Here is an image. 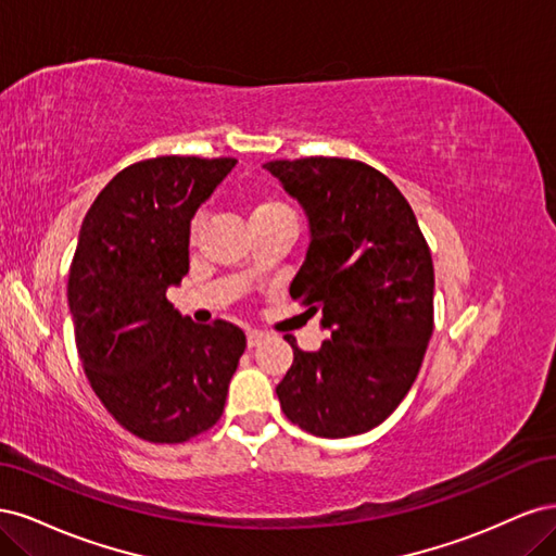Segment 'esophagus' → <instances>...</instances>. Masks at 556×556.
Returning a JSON list of instances; mask_svg holds the SVG:
<instances>
[{
  "label": "esophagus",
  "mask_w": 556,
  "mask_h": 556,
  "mask_svg": "<svg viewBox=\"0 0 556 556\" xmlns=\"http://www.w3.org/2000/svg\"><path fill=\"white\" fill-rule=\"evenodd\" d=\"M245 339H248V348H257V345L266 339V333H262V331H257V329H250V331L245 333Z\"/></svg>",
  "instance_id": "1"
}]
</instances>
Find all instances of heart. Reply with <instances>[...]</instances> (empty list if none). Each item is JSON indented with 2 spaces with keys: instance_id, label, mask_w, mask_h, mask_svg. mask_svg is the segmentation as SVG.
<instances>
[{
  "instance_id": "obj_1",
  "label": "heart",
  "mask_w": 556,
  "mask_h": 556,
  "mask_svg": "<svg viewBox=\"0 0 556 556\" xmlns=\"http://www.w3.org/2000/svg\"><path fill=\"white\" fill-rule=\"evenodd\" d=\"M278 213H290L285 208L280 201H260L250 208V220H255V217H264V215H278Z\"/></svg>"
}]
</instances>
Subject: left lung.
<instances>
[{"mask_svg": "<svg viewBox=\"0 0 556 556\" xmlns=\"http://www.w3.org/2000/svg\"><path fill=\"white\" fill-rule=\"evenodd\" d=\"M308 220L290 294L331 339L294 350L276 387L294 425L323 439L371 431L413 387L433 331V264L410 204L374 166L341 157L274 160Z\"/></svg>", "mask_w": 556, "mask_h": 556, "instance_id": "obj_1", "label": "left lung"}]
</instances>
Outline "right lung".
I'll list each match as a JSON object with an SVG mask.
<instances>
[{
  "label": "right lung",
  "mask_w": 556,
  "mask_h": 556,
  "mask_svg": "<svg viewBox=\"0 0 556 556\" xmlns=\"http://www.w3.org/2000/svg\"><path fill=\"white\" fill-rule=\"evenodd\" d=\"M237 160L131 164L83 220L70 271L76 348L106 410L150 443H182L223 415L245 333L194 325L166 290L190 271V225Z\"/></svg>",
  "instance_id": "obj_1"
}]
</instances>
